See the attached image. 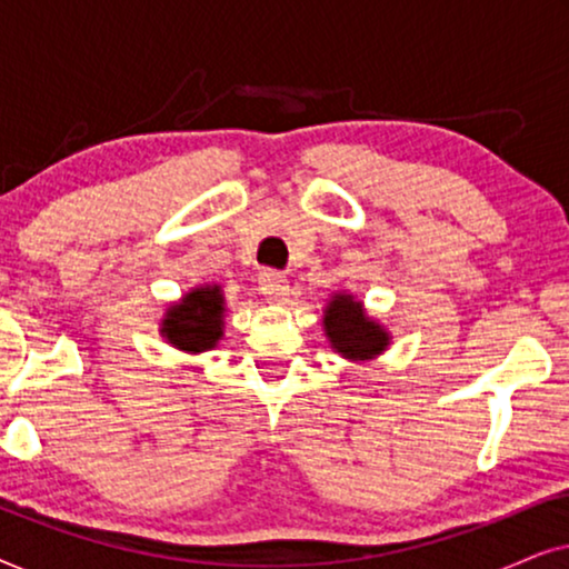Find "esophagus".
<instances>
[{
  "label": "esophagus",
  "mask_w": 569,
  "mask_h": 569,
  "mask_svg": "<svg viewBox=\"0 0 569 569\" xmlns=\"http://www.w3.org/2000/svg\"><path fill=\"white\" fill-rule=\"evenodd\" d=\"M259 290L267 300H284L287 292H290V284H287V279L279 274V271H261L259 277Z\"/></svg>",
  "instance_id": "34e87169"
}]
</instances>
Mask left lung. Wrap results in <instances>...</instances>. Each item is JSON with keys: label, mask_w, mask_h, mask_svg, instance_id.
Segmentation results:
<instances>
[{"label": "left lung", "mask_w": 569, "mask_h": 569, "mask_svg": "<svg viewBox=\"0 0 569 569\" xmlns=\"http://www.w3.org/2000/svg\"><path fill=\"white\" fill-rule=\"evenodd\" d=\"M323 331L331 347L355 362L372 360L391 345V337L383 326L368 318L362 302H357L347 292H333L331 302L323 310Z\"/></svg>", "instance_id": "1"}]
</instances>
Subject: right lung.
Segmentation results:
<instances>
[{
  "instance_id": "obj_1",
  "label": "right lung",
  "mask_w": 569,
  "mask_h": 569,
  "mask_svg": "<svg viewBox=\"0 0 569 569\" xmlns=\"http://www.w3.org/2000/svg\"><path fill=\"white\" fill-rule=\"evenodd\" d=\"M224 295L220 284H201L186 292L166 310L160 333L176 349L199 355L217 347L222 339Z\"/></svg>"
}]
</instances>
